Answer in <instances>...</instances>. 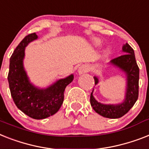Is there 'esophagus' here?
Masks as SVG:
<instances>
[{
  "instance_id": "34e87169",
  "label": "esophagus",
  "mask_w": 149,
  "mask_h": 149,
  "mask_svg": "<svg viewBox=\"0 0 149 149\" xmlns=\"http://www.w3.org/2000/svg\"><path fill=\"white\" fill-rule=\"evenodd\" d=\"M89 69H88V66H86V65H82L79 67L78 69V74L79 75H83L86 72H88Z\"/></svg>"
}]
</instances>
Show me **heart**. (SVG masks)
I'll return each instance as SVG.
<instances>
[{"mask_svg":"<svg viewBox=\"0 0 149 149\" xmlns=\"http://www.w3.org/2000/svg\"><path fill=\"white\" fill-rule=\"evenodd\" d=\"M92 42H93V44L95 46H99L101 44V40L98 38H93L92 40Z\"/></svg>","mask_w":149,"mask_h":149,"instance_id":"1","label":"heart"}]
</instances>
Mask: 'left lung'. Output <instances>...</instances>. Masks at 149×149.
I'll list each match as a JSON object with an SVG mask.
<instances>
[{
  "instance_id": "1",
  "label": "left lung",
  "mask_w": 149,
  "mask_h": 149,
  "mask_svg": "<svg viewBox=\"0 0 149 149\" xmlns=\"http://www.w3.org/2000/svg\"><path fill=\"white\" fill-rule=\"evenodd\" d=\"M122 51L125 54L115 58L109 62V65L118 68L125 75L126 86L125 97L122 102L117 104H104L98 102L93 96L94 89L90 95V104L95 112L109 118H118L129 112L137 101L139 96V69L135 60L133 49L128 43L124 44ZM95 85L99 83V79L94 77Z\"/></svg>"
}]
</instances>
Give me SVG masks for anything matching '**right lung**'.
<instances>
[{
    "instance_id": "right-lung-1",
    "label": "right lung",
    "mask_w": 149,
    "mask_h": 149,
    "mask_svg": "<svg viewBox=\"0 0 149 149\" xmlns=\"http://www.w3.org/2000/svg\"><path fill=\"white\" fill-rule=\"evenodd\" d=\"M38 39L36 33L27 35L16 47L10 59L8 83L14 103L24 114L34 119H43L59 111L64 99L66 87L72 83L74 76L70 74L60 79L46 88L33 85L24 66L25 48Z\"/></svg>"
}]
</instances>
